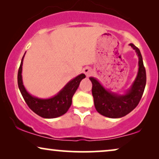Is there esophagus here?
Returning <instances> with one entry per match:
<instances>
[{"label":"esophagus","instance_id":"34e87169","mask_svg":"<svg viewBox=\"0 0 159 159\" xmlns=\"http://www.w3.org/2000/svg\"><path fill=\"white\" fill-rule=\"evenodd\" d=\"M83 72L84 73V75L87 76V77H88V76H89V75H90V74L92 73V69H91V68H90V67H85V68H84Z\"/></svg>","mask_w":159,"mask_h":159}]
</instances>
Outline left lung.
I'll return each mask as SVG.
<instances>
[{"label": "left lung", "instance_id": "obj_1", "mask_svg": "<svg viewBox=\"0 0 159 159\" xmlns=\"http://www.w3.org/2000/svg\"><path fill=\"white\" fill-rule=\"evenodd\" d=\"M139 57V70L134 82L124 95H118L105 89L96 78L90 77L95 108L98 113L111 118H119L131 112L139 104L146 84V71L139 49L130 44Z\"/></svg>", "mask_w": 159, "mask_h": 159}]
</instances>
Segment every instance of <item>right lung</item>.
Here are the masks:
<instances>
[{
    "label": "right lung",
    "instance_id": "add662e5",
    "mask_svg": "<svg viewBox=\"0 0 159 159\" xmlns=\"http://www.w3.org/2000/svg\"><path fill=\"white\" fill-rule=\"evenodd\" d=\"M25 55L22 57L19 70H18V87L25 102L33 112L44 118H55L64 115L67 112L72 103V97L77 90L81 80L85 78L84 74L78 75L66 84L57 95L52 98L42 99L33 96L28 93L23 85L22 77V62Z\"/></svg>",
    "mask_w": 159,
    "mask_h": 159
}]
</instances>
